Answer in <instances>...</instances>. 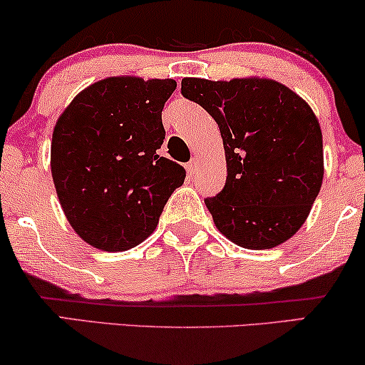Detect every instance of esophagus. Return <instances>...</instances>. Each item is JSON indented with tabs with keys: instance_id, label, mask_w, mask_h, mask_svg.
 Wrapping results in <instances>:
<instances>
[{
	"instance_id": "34e87169",
	"label": "esophagus",
	"mask_w": 365,
	"mask_h": 365,
	"mask_svg": "<svg viewBox=\"0 0 365 365\" xmlns=\"http://www.w3.org/2000/svg\"><path fill=\"white\" fill-rule=\"evenodd\" d=\"M196 169H197V160H196V159H191V160H189V163L186 164V171H187V174H191V176H192V174L196 173Z\"/></svg>"
}]
</instances>
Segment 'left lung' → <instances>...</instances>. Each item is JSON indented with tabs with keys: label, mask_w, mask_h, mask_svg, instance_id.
Returning a JSON list of instances; mask_svg holds the SVG:
<instances>
[{
	"label": "left lung",
	"mask_w": 365,
	"mask_h": 365,
	"mask_svg": "<svg viewBox=\"0 0 365 365\" xmlns=\"http://www.w3.org/2000/svg\"><path fill=\"white\" fill-rule=\"evenodd\" d=\"M181 93L210 113L223 137L226 184L205 200L216 228L248 250L290 240L324 179L322 130L309 103L257 77L182 78Z\"/></svg>",
	"instance_id": "1"
}]
</instances>
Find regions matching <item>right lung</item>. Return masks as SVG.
<instances>
[{"label":"right lung","mask_w":365,"mask_h":365,"mask_svg":"<svg viewBox=\"0 0 365 365\" xmlns=\"http://www.w3.org/2000/svg\"><path fill=\"white\" fill-rule=\"evenodd\" d=\"M173 78L110 77L70 102L51 137L56 196L80 238L103 252H124L153 235L182 165L160 158L164 103Z\"/></svg>","instance_id":"right-lung-1"}]
</instances>
